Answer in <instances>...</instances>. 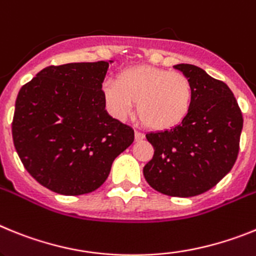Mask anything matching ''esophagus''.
Returning <instances> with one entry per match:
<instances>
[{
  "label": "esophagus",
  "mask_w": 256,
  "mask_h": 256,
  "mask_svg": "<svg viewBox=\"0 0 256 256\" xmlns=\"http://www.w3.org/2000/svg\"><path fill=\"white\" fill-rule=\"evenodd\" d=\"M144 134L143 132H139V131H135V140L136 142H140V140H143L144 139Z\"/></svg>",
  "instance_id": "obj_1"
}]
</instances>
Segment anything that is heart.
<instances>
[{
	"mask_svg": "<svg viewBox=\"0 0 256 256\" xmlns=\"http://www.w3.org/2000/svg\"><path fill=\"white\" fill-rule=\"evenodd\" d=\"M102 94L116 118H126L138 103L139 118L154 131H168L183 124L193 104L192 82L184 73L153 66L121 70L116 82H104Z\"/></svg>",
	"mask_w": 256,
	"mask_h": 256,
	"instance_id": "b5f03b06",
	"label": "heart"
}]
</instances>
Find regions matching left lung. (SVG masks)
Here are the masks:
<instances>
[{
	"instance_id": "1",
	"label": "left lung",
	"mask_w": 256,
	"mask_h": 256,
	"mask_svg": "<svg viewBox=\"0 0 256 256\" xmlns=\"http://www.w3.org/2000/svg\"><path fill=\"white\" fill-rule=\"evenodd\" d=\"M175 70L192 82V110L175 128L146 135L154 154L143 174L157 192L193 197L216 186L233 168L244 118L223 81L192 64H178Z\"/></svg>"
}]
</instances>
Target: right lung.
<instances>
[{"instance_id":"1","label":"right lung","mask_w":256,"mask_h":256,"mask_svg":"<svg viewBox=\"0 0 256 256\" xmlns=\"http://www.w3.org/2000/svg\"><path fill=\"white\" fill-rule=\"evenodd\" d=\"M110 62L46 66L15 102L12 140L26 170L52 192L98 190L134 130L106 110L102 84Z\"/></svg>"}]
</instances>
